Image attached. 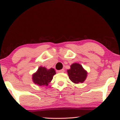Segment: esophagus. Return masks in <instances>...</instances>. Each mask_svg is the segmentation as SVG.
Here are the masks:
<instances>
[{
    "mask_svg": "<svg viewBox=\"0 0 120 120\" xmlns=\"http://www.w3.org/2000/svg\"><path fill=\"white\" fill-rule=\"evenodd\" d=\"M64 72V69H61L60 70H57V72L59 73H62V72Z\"/></svg>",
    "mask_w": 120,
    "mask_h": 120,
    "instance_id": "34e87169",
    "label": "esophagus"
}]
</instances>
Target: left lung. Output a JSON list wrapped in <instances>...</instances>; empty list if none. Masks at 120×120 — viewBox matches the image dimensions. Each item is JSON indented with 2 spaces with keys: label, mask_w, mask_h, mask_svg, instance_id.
<instances>
[{
  "label": "left lung",
  "mask_w": 120,
  "mask_h": 120,
  "mask_svg": "<svg viewBox=\"0 0 120 120\" xmlns=\"http://www.w3.org/2000/svg\"><path fill=\"white\" fill-rule=\"evenodd\" d=\"M67 72L70 80L75 84L83 82L87 76V72L82 68V65L77 63L71 65L70 69L67 70Z\"/></svg>",
  "instance_id": "8db88e82"
}]
</instances>
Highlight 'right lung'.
<instances>
[{
  "label": "right lung",
  "mask_w": 120,
  "mask_h": 120,
  "mask_svg": "<svg viewBox=\"0 0 120 120\" xmlns=\"http://www.w3.org/2000/svg\"><path fill=\"white\" fill-rule=\"evenodd\" d=\"M56 74L54 69H47L45 67H40L35 73L33 75L32 79L34 84L41 86H47L51 82L53 76Z\"/></svg>",
  "instance_id": "1"
}]
</instances>
